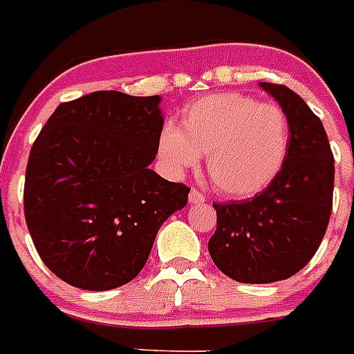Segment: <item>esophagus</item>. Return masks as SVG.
<instances>
[{"mask_svg":"<svg viewBox=\"0 0 354 354\" xmlns=\"http://www.w3.org/2000/svg\"><path fill=\"white\" fill-rule=\"evenodd\" d=\"M205 202V195L204 193H200L198 189L192 187V192H189V204H204Z\"/></svg>","mask_w":354,"mask_h":354,"instance_id":"obj_1","label":"esophagus"}]
</instances>
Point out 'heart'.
Instances as JSON below:
<instances>
[{
	"label": "heart",
	"mask_w": 354,
	"mask_h": 354,
	"mask_svg": "<svg viewBox=\"0 0 354 354\" xmlns=\"http://www.w3.org/2000/svg\"><path fill=\"white\" fill-rule=\"evenodd\" d=\"M289 138L282 108L225 92L186 106L180 129L174 124L162 127L159 156L174 171L195 168L200 156H207V175L216 192L248 198L280 174Z\"/></svg>",
	"instance_id": "obj_1"
}]
</instances>
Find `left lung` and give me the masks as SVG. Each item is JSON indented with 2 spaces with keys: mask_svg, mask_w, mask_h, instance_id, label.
<instances>
[{
  "mask_svg": "<svg viewBox=\"0 0 354 354\" xmlns=\"http://www.w3.org/2000/svg\"><path fill=\"white\" fill-rule=\"evenodd\" d=\"M277 99L290 127L280 174L243 202L212 204L216 232L209 253L236 282L271 283L303 270L317 252L333 204V154L323 122L283 84L259 83Z\"/></svg>",
  "mask_w": 354,
  "mask_h": 354,
  "instance_id": "8db88e82",
  "label": "left lung"
}]
</instances>
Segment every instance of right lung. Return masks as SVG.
<instances>
[{
	"mask_svg": "<svg viewBox=\"0 0 354 354\" xmlns=\"http://www.w3.org/2000/svg\"><path fill=\"white\" fill-rule=\"evenodd\" d=\"M161 97L115 90L62 102L31 147L24 216L40 259L64 282L117 289L142 271L189 187L150 170Z\"/></svg>",
	"mask_w": 354,
	"mask_h": 354,
	"instance_id": "1",
	"label": "right lung"
}]
</instances>
